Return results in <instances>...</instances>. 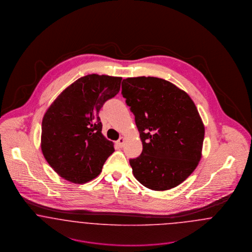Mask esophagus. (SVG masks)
Listing matches in <instances>:
<instances>
[{
  "mask_svg": "<svg viewBox=\"0 0 252 252\" xmlns=\"http://www.w3.org/2000/svg\"><path fill=\"white\" fill-rule=\"evenodd\" d=\"M124 142H125L124 137H120V139L117 141V145L119 146V148H122L124 145Z\"/></svg>",
  "mask_w": 252,
  "mask_h": 252,
  "instance_id": "1",
  "label": "esophagus"
}]
</instances>
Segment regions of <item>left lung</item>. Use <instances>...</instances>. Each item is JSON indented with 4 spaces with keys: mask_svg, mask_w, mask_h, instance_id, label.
I'll use <instances>...</instances> for the list:
<instances>
[{
    "mask_svg": "<svg viewBox=\"0 0 252 252\" xmlns=\"http://www.w3.org/2000/svg\"><path fill=\"white\" fill-rule=\"evenodd\" d=\"M123 97L134 115L143 150L130 159L136 180L153 190H167L192 173L202 157L205 127L185 91L155 77L122 81Z\"/></svg>",
    "mask_w": 252,
    "mask_h": 252,
    "instance_id": "obj_1",
    "label": "left lung"
}]
</instances>
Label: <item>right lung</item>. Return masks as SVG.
<instances>
[{"label":"right lung","instance_id":"obj_1","mask_svg":"<svg viewBox=\"0 0 252 252\" xmlns=\"http://www.w3.org/2000/svg\"><path fill=\"white\" fill-rule=\"evenodd\" d=\"M122 78L87 75L54 100L43 116L40 148L55 172L67 181L83 184L95 178L114 144L102 134L100 108L120 92Z\"/></svg>","mask_w":252,"mask_h":252}]
</instances>
